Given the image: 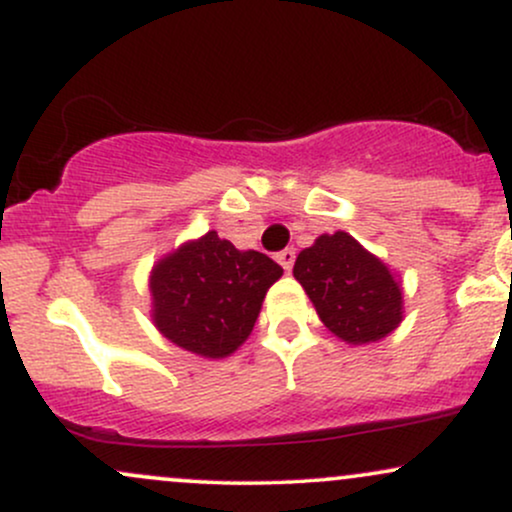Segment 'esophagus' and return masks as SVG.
<instances>
[{
    "mask_svg": "<svg viewBox=\"0 0 512 512\" xmlns=\"http://www.w3.org/2000/svg\"><path fill=\"white\" fill-rule=\"evenodd\" d=\"M276 260H279L281 267H284L286 272H289V269L293 267V262H296V250H293V248H286V250H281L279 255H276Z\"/></svg>",
    "mask_w": 512,
    "mask_h": 512,
    "instance_id": "34e87169",
    "label": "esophagus"
}]
</instances>
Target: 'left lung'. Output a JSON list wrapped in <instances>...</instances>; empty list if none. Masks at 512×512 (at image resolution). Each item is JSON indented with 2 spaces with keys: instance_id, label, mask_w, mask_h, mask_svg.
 <instances>
[{
  "instance_id": "obj_1",
  "label": "left lung",
  "mask_w": 512,
  "mask_h": 512,
  "mask_svg": "<svg viewBox=\"0 0 512 512\" xmlns=\"http://www.w3.org/2000/svg\"><path fill=\"white\" fill-rule=\"evenodd\" d=\"M317 315L349 344L378 342L402 320V289L378 257L349 233L320 236L293 264Z\"/></svg>"
}]
</instances>
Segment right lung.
<instances>
[{
    "label": "right lung",
    "instance_id": "add662e5",
    "mask_svg": "<svg viewBox=\"0 0 512 512\" xmlns=\"http://www.w3.org/2000/svg\"><path fill=\"white\" fill-rule=\"evenodd\" d=\"M281 274L284 269L264 252L236 250L209 231L154 267L156 327L192 354H233L248 339L264 293Z\"/></svg>",
    "mask_w": 512,
    "mask_h": 512
}]
</instances>
